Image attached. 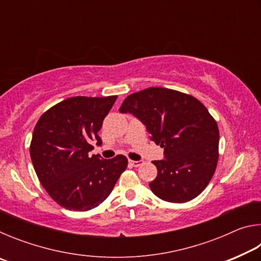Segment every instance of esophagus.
Listing matches in <instances>:
<instances>
[{"label": "esophagus", "instance_id": "esophagus-1", "mask_svg": "<svg viewBox=\"0 0 261 261\" xmlns=\"http://www.w3.org/2000/svg\"><path fill=\"white\" fill-rule=\"evenodd\" d=\"M129 163L134 167H139L141 165V161H135V160H129Z\"/></svg>", "mask_w": 261, "mask_h": 261}]
</instances>
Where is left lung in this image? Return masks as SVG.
I'll return each instance as SVG.
<instances>
[{
	"label": "left lung",
	"instance_id": "left-lung-1",
	"mask_svg": "<svg viewBox=\"0 0 261 261\" xmlns=\"http://www.w3.org/2000/svg\"><path fill=\"white\" fill-rule=\"evenodd\" d=\"M146 126L149 139L165 148L163 160L153 161V193L170 202H185L204 191L219 158V129L199 100L180 92L149 87L130 94L120 108Z\"/></svg>",
	"mask_w": 261,
	"mask_h": 261
}]
</instances>
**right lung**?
Instances as JSON below:
<instances>
[{"label": "right lung", "instance_id": "right-lung-1", "mask_svg": "<svg viewBox=\"0 0 261 261\" xmlns=\"http://www.w3.org/2000/svg\"><path fill=\"white\" fill-rule=\"evenodd\" d=\"M117 96H73L39 118L30 154L38 178L57 204L69 211H88L107 198L127 166L124 155L101 160L90 155Z\"/></svg>", "mask_w": 261, "mask_h": 261}]
</instances>
